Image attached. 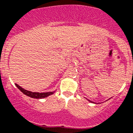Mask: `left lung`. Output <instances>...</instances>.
I'll return each mask as SVG.
<instances>
[{
  "label": "left lung",
  "instance_id": "1",
  "mask_svg": "<svg viewBox=\"0 0 133 133\" xmlns=\"http://www.w3.org/2000/svg\"><path fill=\"white\" fill-rule=\"evenodd\" d=\"M89 101H90V102H92V101H91L90 100H89ZM92 103H93V102H92Z\"/></svg>",
  "mask_w": 133,
  "mask_h": 133
}]
</instances>
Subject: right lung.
Masks as SVG:
<instances>
[{
	"mask_svg": "<svg viewBox=\"0 0 133 133\" xmlns=\"http://www.w3.org/2000/svg\"><path fill=\"white\" fill-rule=\"evenodd\" d=\"M16 87L20 89L24 94H25L28 97H30L32 98H36V99H42V98H45L46 97L49 96V95H52L54 93V92H46V93H38V92H32L30 91L26 90V89H23L22 87H21L20 86H19L18 84H15Z\"/></svg>",
	"mask_w": 133,
	"mask_h": 133,
	"instance_id": "1",
	"label": "right lung"
}]
</instances>
